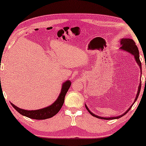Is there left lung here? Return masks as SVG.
Listing matches in <instances>:
<instances>
[{
  "mask_svg": "<svg viewBox=\"0 0 146 146\" xmlns=\"http://www.w3.org/2000/svg\"><path fill=\"white\" fill-rule=\"evenodd\" d=\"M119 42H120V45H121V47H120V50H123V51H125L127 52L128 53H130L131 55L133 56H134V58H135V60L136 62V63L138 64V66L140 68V72H141V63L140 62V60H139V50H138V48H137V46L135 45V42L132 39H130V38H121L120 40H119ZM137 94H136V96L135 98V100L134 101H133V103L132 105L130 106V107L126 111H125L124 113H123V114L121 115H119L118 116H116V117H102V116H98V115L94 114V113L92 112V111L90 110L87 107L86 104H85V107L86 108L87 110L89 111L91 115H92L93 116H94L96 117H98V118L99 119H118L119 117H122L123 115H124L125 114H126V113L128 112L129 111V110L131 108V107H132V106L133 105V104L135 102V101L137 100V98L139 96V92H140V89H141V82H139V86L137 88Z\"/></svg>",
  "mask_w": 146,
  "mask_h": 146,
  "instance_id": "8db88e82",
  "label": "left lung"
}]
</instances>
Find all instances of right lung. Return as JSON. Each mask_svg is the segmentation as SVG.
<instances>
[{"label": "right lung", "mask_w": 146, "mask_h": 146, "mask_svg": "<svg viewBox=\"0 0 146 146\" xmlns=\"http://www.w3.org/2000/svg\"><path fill=\"white\" fill-rule=\"evenodd\" d=\"M71 85V82L70 80H66L62 84L61 88V92L54 102L44 108L35 110H27L21 109L17 107V106L11 103L13 107L17 110L18 112L21 113L24 116L28 117L29 118L35 119H45L50 118L53 117L60 111L62 106H63L64 102L65 96L68 90L70 88Z\"/></svg>", "instance_id": "add662e5"}]
</instances>
